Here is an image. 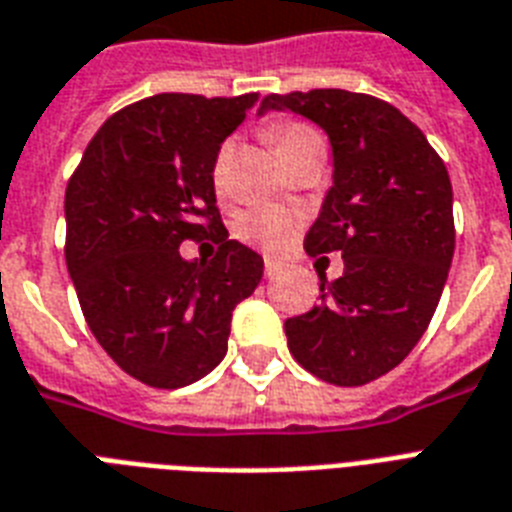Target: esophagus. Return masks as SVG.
<instances>
[{"label":"esophagus","mask_w":512,"mask_h":512,"mask_svg":"<svg viewBox=\"0 0 512 512\" xmlns=\"http://www.w3.org/2000/svg\"><path fill=\"white\" fill-rule=\"evenodd\" d=\"M281 271V263H276L273 257H265V276L271 279V276H279Z\"/></svg>","instance_id":"esophagus-1"}]
</instances>
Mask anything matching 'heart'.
I'll return each mask as SVG.
<instances>
[{
	"mask_svg": "<svg viewBox=\"0 0 512 512\" xmlns=\"http://www.w3.org/2000/svg\"><path fill=\"white\" fill-rule=\"evenodd\" d=\"M268 138L273 140L276 146V154L287 156L292 151L303 146H311V143H321L319 132L308 127V124L300 122H287L276 124L268 130ZM228 146H223L217 151L215 164H212V183H215L217 193L225 191V177H228ZM297 233V217L292 212L281 207H271V204H263V207L247 209L244 215L236 220V236L241 241H247L252 247L265 249V252H284V249L292 244Z\"/></svg>",
	"mask_w": 512,
	"mask_h": 512,
	"instance_id": "b5f03b06",
	"label": "heart"
}]
</instances>
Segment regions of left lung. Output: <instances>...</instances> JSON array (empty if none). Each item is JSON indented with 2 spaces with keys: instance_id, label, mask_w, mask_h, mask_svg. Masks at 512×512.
I'll list each match as a JSON object with an SVG mask.
<instances>
[{
  "instance_id": "left-lung-1",
  "label": "left lung",
  "mask_w": 512,
  "mask_h": 512,
  "mask_svg": "<svg viewBox=\"0 0 512 512\" xmlns=\"http://www.w3.org/2000/svg\"><path fill=\"white\" fill-rule=\"evenodd\" d=\"M292 111L327 132L332 188L305 236L311 257L340 252L321 303L284 332L297 364L353 388L404 361L425 335L454 257L452 183L441 156L398 108L348 90L268 95L257 114Z\"/></svg>"
}]
</instances>
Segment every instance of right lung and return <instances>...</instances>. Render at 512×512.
I'll return each instance as SVG.
<instances>
[{
    "instance_id": "right-lung-1",
    "label": "right lung",
    "mask_w": 512,
    "mask_h": 512,
    "mask_svg": "<svg viewBox=\"0 0 512 512\" xmlns=\"http://www.w3.org/2000/svg\"><path fill=\"white\" fill-rule=\"evenodd\" d=\"M257 92H162L106 119L66 188V265L95 340L135 380L175 390L228 350L233 308L263 279V257L228 239L212 164ZM212 235V261L179 244Z\"/></svg>"
}]
</instances>
